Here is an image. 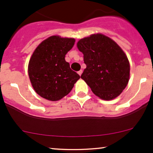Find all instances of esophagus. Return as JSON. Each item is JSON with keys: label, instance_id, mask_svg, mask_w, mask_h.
Returning a JSON list of instances; mask_svg holds the SVG:
<instances>
[{"label": "esophagus", "instance_id": "obj_1", "mask_svg": "<svg viewBox=\"0 0 153 153\" xmlns=\"http://www.w3.org/2000/svg\"><path fill=\"white\" fill-rule=\"evenodd\" d=\"M82 70H80V71H79L78 72V75H80H80H81V74H82Z\"/></svg>", "mask_w": 153, "mask_h": 153}]
</instances>
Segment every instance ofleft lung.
<instances>
[{
	"mask_svg": "<svg viewBox=\"0 0 153 153\" xmlns=\"http://www.w3.org/2000/svg\"><path fill=\"white\" fill-rule=\"evenodd\" d=\"M86 68L81 75L93 93L109 101L119 96L129 79L130 66L124 51L111 39L101 34L79 40Z\"/></svg>",
	"mask_w": 153,
	"mask_h": 153,
	"instance_id": "8db88e82",
	"label": "left lung"
}]
</instances>
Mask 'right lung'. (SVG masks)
<instances>
[{
  "mask_svg": "<svg viewBox=\"0 0 153 153\" xmlns=\"http://www.w3.org/2000/svg\"><path fill=\"white\" fill-rule=\"evenodd\" d=\"M75 39L52 36L39 45L31 55L28 73L36 94L49 101H59L71 92L80 75L65 59Z\"/></svg>",
  "mask_w": 153,
  "mask_h": 153,
  "instance_id": "obj_1",
  "label": "right lung"
}]
</instances>
